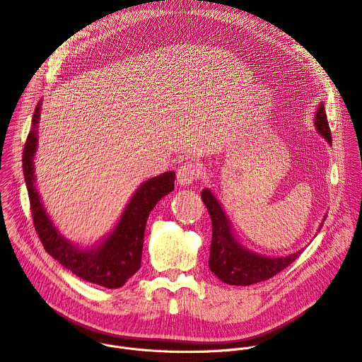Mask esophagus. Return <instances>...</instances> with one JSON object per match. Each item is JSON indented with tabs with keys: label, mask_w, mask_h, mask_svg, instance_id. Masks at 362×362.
I'll use <instances>...</instances> for the list:
<instances>
[{
	"label": "esophagus",
	"mask_w": 362,
	"mask_h": 362,
	"mask_svg": "<svg viewBox=\"0 0 362 362\" xmlns=\"http://www.w3.org/2000/svg\"><path fill=\"white\" fill-rule=\"evenodd\" d=\"M177 182L182 186H189L200 177V169L193 162H185L177 168Z\"/></svg>",
	"instance_id": "1"
}]
</instances>
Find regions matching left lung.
<instances>
[{
    "mask_svg": "<svg viewBox=\"0 0 362 362\" xmlns=\"http://www.w3.org/2000/svg\"><path fill=\"white\" fill-rule=\"evenodd\" d=\"M315 126L327 141L332 144L331 129L324 105H320L318 107ZM202 200L208 208L212 219L209 268L225 284L245 286L267 281L288 268L302 253V250H299L285 257H267L243 249L235 240L221 204L209 189L202 192Z\"/></svg>",
    "mask_w": 362,
    "mask_h": 362,
    "instance_id": "8db88e82",
    "label": "left lung"
}]
</instances>
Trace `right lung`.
I'll list each match as a JSON object with an SVG mask.
<instances>
[{
	"label": "right lung",
	"instance_id": "1",
	"mask_svg": "<svg viewBox=\"0 0 362 362\" xmlns=\"http://www.w3.org/2000/svg\"><path fill=\"white\" fill-rule=\"evenodd\" d=\"M40 106L41 103L33 115L31 130L23 150V172L35 232L45 252L76 276L106 288H120L140 268L146 222L156 203L175 189V172H166L143 183L129 202L117 228L103 245L97 249L80 250L60 236L51 223L34 186L33 158L37 150L35 129Z\"/></svg>",
	"mask_w": 362,
	"mask_h": 362
}]
</instances>
